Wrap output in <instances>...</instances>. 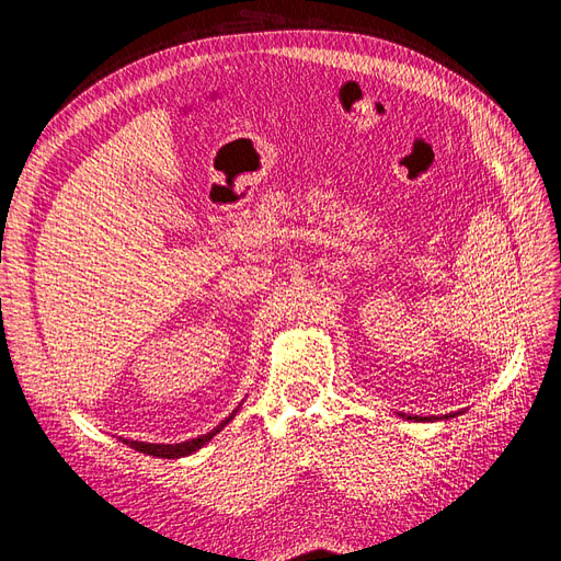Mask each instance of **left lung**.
<instances>
[{
	"instance_id": "left-lung-1",
	"label": "left lung",
	"mask_w": 561,
	"mask_h": 561,
	"mask_svg": "<svg viewBox=\"0 0 561 561\" xmlns=\"http://www.w3.org/2000/svg\"><path fill=\"white\" fill-rule=\"evenodd\" d=\"M402 416H404V414H402ZM449 416H451V414H449ZM407 419H416V416H407ZM433 419H435V416H433Z\"/></svg>"
}]
</instances>
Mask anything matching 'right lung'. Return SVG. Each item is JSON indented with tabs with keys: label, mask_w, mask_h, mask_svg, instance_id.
<instances>
[{
	"label": "right lung",
	"mask_w": 561,
	"mask_h": 561,
	"mask_svg": "<svg viewBox=\"0 0 561 561\" xmlns=\"http://www.w3.org/2000/svg\"><path fill=\"white\" fill-rule=\"evenodd\" d=\"M236 414V412H233ZM233 414L231 416H227L222 423H219L217 428H213L210 433H206V435H201V437H194V439H190V443H180V445H147V443H135V439H124L126 445H130L133 449H138V451H145V454H149V456H159V458H180V456H190V454H194L196 449H201L203 445L208 443V439H213V435L215 433H219L222 431L227 423L233 419Z\"/></svg>",
	"instance_id": "obj_1"
}]
</instances>
